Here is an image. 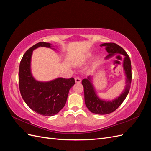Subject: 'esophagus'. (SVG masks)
Instances as JSON below:
<instances>
[{"label":"esophagus","instance_id":"1","mask_svg":"<svg viewBox=\"0 0 151 151\" xmlns=\"http://www.w3.org/2000/svg\"><path fill=\"white\" fill-rule=\"evenodd\" d=\"M75 81L76 83H81V79L79 78V77H76Z\"/></svg>","mask_w":151,"mask_h":151}]
</instances>
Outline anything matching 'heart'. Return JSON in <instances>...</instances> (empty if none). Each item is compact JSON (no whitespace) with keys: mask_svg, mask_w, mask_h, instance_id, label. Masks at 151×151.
<instances>
[{"mask_svg":"<svg viewBox=\"0 0 151 151\" xmlns=\"http://www.w3.org/2000/svg\"><path fill=\"white\" fill-rule=\"evenodd\" d=\"M90 57H91V55H89L86 56V57L84 58H83L82 60H80V61H78V62H76V63H74V64H75L76 66H81V65H82L83 64H84V63L87 60H88Z\"/></svg>","mask_w":151,"mask_h":151,"instance_id":"heart-1","label":"heart"}]
</instances>
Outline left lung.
I'll list each match as a JSON object with an SVG mask.
<instances>
[{"label":"left lung","instance_id":"obj_1","mask_svg":"<svg viewBox=\"0 0 151 151\" xmlns=\"http://www.w3.org/2000/svg\"><path fill=\"white\" fill-rule=\"evenodd\" d=\"M100 46L104 47L108 55L105 59L111 58L118 54L124 57L123 60V68L125 76V88L118 97L111 100L100 98L93 83V76H89L82 81L84 90V101L86 107L93 113L98 115H106L115 111L124 101L129 93L132 81V67L130 57L126 52L119 45L113 43H104Z\"/></svg>","mask_w":151,"mask_h":151}]
</instances>
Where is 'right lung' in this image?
I'll use <instances>...</instances> for the list:
<instances>
[{
	"instance_id": "right-lung-1",
	"label": "right lung",
	"mask_w": 151,
	"mask_h": 151,
	"mask_svg": "<svg viewBox=\"0 0 151 151\" xmlns=\"http://www.w3.org/2000/svg\"><path fill=\"white\" fill-rule=\"evenodd\" d=\"M39 47H52L51 43L40 42L24 54L19 65V85L20 93L26 104L40 115L52 116L65 106L68 91L75 84L74 79L62 77L49 81L36 80L31 72V63L33 50Z\"/></svg>"
}]
</instances>
